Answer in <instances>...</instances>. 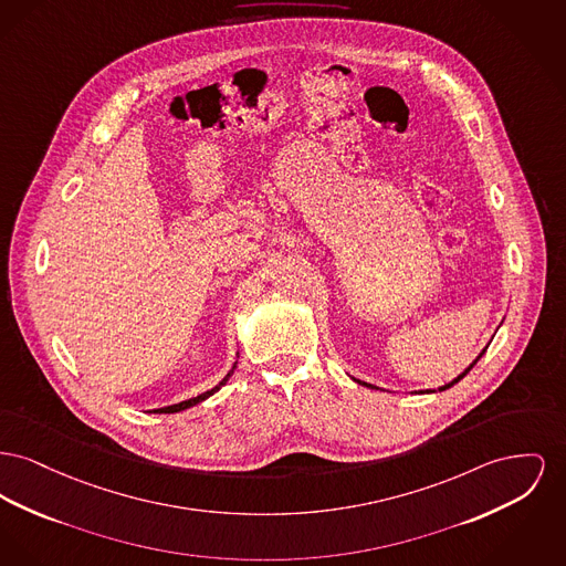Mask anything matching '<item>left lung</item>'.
<instances>
[{"label": "left lung", "mask_w": 566, "mask_h": 566, "mask_svg": "<svg viewBox=\"0 0 566 566\" xmlns=\"http://www.w3.org/2000/svg\"><path fill=\"white\" fill-rule=\"evenodd\" d=\"M488 346H490V344H488ZM488 346H485V348H483V350H481V353H479V357H476V359H474V361H472V364H470V366L465 367L464 371H462V374H458V376H455V378H453V380H451V382H447V385H442V387H438V391H447V389H451V387H453V385H458V382H460V380H462V378H464L465 374H468V371H470V369H472V367L476 366V361H479V359H481V357H483V355H485V350H488ZM353 380H355V382H359V385H364V387H369V389H378V387H374V385H369V382H364V380H359V378H353ZM426 394H436V391H430V389H426Z\"/></svg>", "instance_id": "obj_1"}]
</instances>
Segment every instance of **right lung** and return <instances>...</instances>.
Wrapping results in <instances>:
<instances>
[{"instance_id":"1","label":"right lung","mask_w":566,"mask_h":566,"mask_svg":"<svg viewBox=\"0 0 566 566\" xmlns=\"http://www.w3.org/2000/svg\"><path fill=\"white\" fill-rule=\"evenodd\" d=\"M239 355V353H237ZM237 369V361H234L233 366H231V369H229V374L213 387V389H209V391H205V394H200V396H197V398H190V399H184V401H177V403H170V406H163V408H156V410H151V412H181V410H186V408H192V406H197V403H200V401H205L207 398H211L213 394H218L227 382H229V378L233 376V371Z\"/></svg>"}]
</instances>
